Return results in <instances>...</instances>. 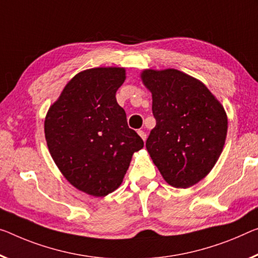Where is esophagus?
<instances>
[{"instance_id": "esophagus-1", "label": "esophagus", "mask_w": 258, "mask_h": 258, "mask_svg": "<svg viewBox=\"0 0 258 258\" xmlns=\"http://www.w3.org/2000/svg\"><path fill=\"white\" fill-rule=\"evenodd\" d=\"M138 135H140V136H141V138H142V140L145 142V140H146V133H144V132H143V130H138Z\"/></svg>"}]
</instances>
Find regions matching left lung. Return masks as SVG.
<instances>
[{"label":"left lung","mask_w":258,"mask_h":258,"mask_svg":"<svg viewBox=\"0 0 258 258\" xmlns=\"http://www.w3.org/2000/svg\"><path fill=\"white\" fill-rule=\"evenodd\" d=\"M156 126L146 150L165 181L189 188L210 173L227 135L224 107L203 83L176 69L144 70Z\"/></svg>","instance_id":"left-lung-1"}]
</instances>
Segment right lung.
I'll use <instances>...</instances> for the list:
<instances>
[{
  "label": "right lung",
  "mask_w": 258,
  "mask_h": 258,
  "mask_svg": "<svg viewBox=\"0 0 258 258\" xmlns=\"http://www.w3.org/2000/svg\"><path fill=\"white\" fill-rule=\"evenodd\" d=\"M124 79V68L82 71L46 115L51 158L75 188L91 196H106L120 187L134 152L144 146L116 101Z\"/></svg>",
  "instance_id": "1"
}]
</instances>
